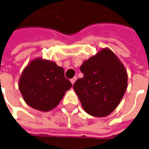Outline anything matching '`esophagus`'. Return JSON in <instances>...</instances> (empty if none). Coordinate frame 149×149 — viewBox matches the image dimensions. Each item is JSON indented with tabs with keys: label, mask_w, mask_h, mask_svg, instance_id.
<instances>
[{
	"label": "esophagus",
	"mask_w": 149,
	"mask_h": 149,
	"mask_svg": "<svg viewBox=\"0 0 149 149\" xmlns=\"http://www.w3.org/2000/svg\"><path fill=\"white\" fill-rule=\"evenodd\" d=\"M76 79H77V77H74V78H72V79H70L71 84H74V82L76 81Z\"/></svg>",
	"instance_id": "obj_1"
}]
</instances>
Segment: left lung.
Segmentation results:
<instances>
[{"instance_id": "left-lung-1", "label": "left lung", "mask_w": 149, "mask_h": 149, "mask_svg": "<svg viewBox=\"0 0 149 149\" xmlns=\"http://www.w3.org/2000/svg\"><path fill=\"white\" fill-rule=\"evenodd\" d=\"M84 77L73 88L88 114L106 116L114 111L127 88V72L123 64L110 49H102L84 61Z\"/></svg>"}]
</instances>
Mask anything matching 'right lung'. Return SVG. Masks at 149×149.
<instances>
[{
	"label": "right lung",
	"mask_w": 149,
	"mask_h": 149,
	"mask_svg": "<svg viewBox=\"0 0 149 149\" xmlns=\"http://www.w3.org/2000/svg\"><path fill=\"white\" fill-rule=\"evenodd\" d=\"M71 86L62 67L41 58L29 63L19 82V88L26 103L42 111L55 108Z\"/></svg>",
	"instance_id": "1"
}]
</instances>
